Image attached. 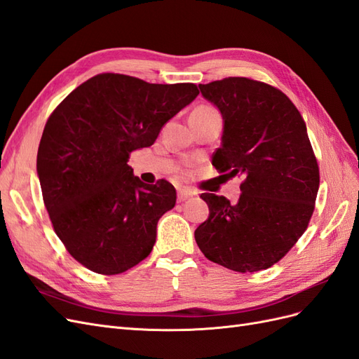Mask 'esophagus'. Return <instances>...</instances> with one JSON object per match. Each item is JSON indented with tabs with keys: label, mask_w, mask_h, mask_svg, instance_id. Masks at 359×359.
<instances>
[{
	"label": "esophagus",
	"mask_w": 359,
	"mask_h": 359,
	"mask_svg": "<svg viewBox=\"0 0 359 359\" xmlns=\"http://www.w3.org/2000/svg\"><path fill=\"white\" fill-rule=\"evenodd\" d=\"M194 194H196V193H194V191L190 190V189H180V190H178V201H180V202H184V201H187V199L193 198Z\"/></svg>",
	"instance_id": "34e87169"
}]
</instances>
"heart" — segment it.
<instances>
[{"label":"heart","mask_w":359,"mask_h":359,"mask_svg":"<svg viewBox=\"0 0 359 359\" xmlns=\"http://www.w3.org/2000/svg\"><path fill=\"white\" fill-rule=\"evenodd\" d=\"M212 112H217V111L212 109L211 106H199L193 111L191 115H206V114H212Z\"/></svg>","instance_id":"b5f03b06"}]
</instances>
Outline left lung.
Wrapping results in <instances>:
<instances>
[{
    "instance_id": "8db88e82",
    "label": "left lung",
    "mask_w": 359,
    "mask_h": 359,
    "mask_svg": "<svg viewBox=\"0 0 359 359\" xmlns=\"http://www.w3.org/2000/svg\"><path fill=\"white\" fill-rule=\"evenodd\" d=\"M199 88L224 121L212 166L244 181L235 205L201 194L210 217L194 240L214 264L238 273L266 269L297 244L314 211L319 166L306 123L289 97L265 82L224 78Z\"/></svg>"
}]
</instances>
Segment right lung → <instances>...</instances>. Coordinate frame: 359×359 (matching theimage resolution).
<instances>
[{
	"label": "right lung",
	"instance_id": "add662e5",
	"mask_svg": "<svg viewBox=\"0 0 359 359\" xmlns=\"http://www.w3.org/2000/svg\"><path fill=\"white\" fill-rule=\"evenodd\" d=\"M199 94L194 83H149L102 73L48 118L37 173L49 219L67 252L103 276L121 274L154 247L160 217L177 202L166 180L145 184L127 165Z\"/></svg>",
	"mask_w": 359,
	"mask_h": 359
}]
</instances>
